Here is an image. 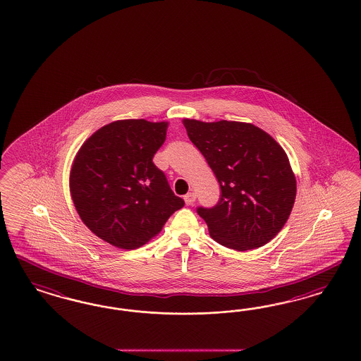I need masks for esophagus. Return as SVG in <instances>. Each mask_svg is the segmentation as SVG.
Masks as SVG:
<instances>
[{
  "instance_id": "34e87169",
  "label": "esophagus",
  "mask_w": 361,
  "mask_h": 361,
  "mask_svg": "<svg viewBox=\"0 0 361 361\" xmlns=\"http://www.w3.org/2000/svg\"><path fill=\"white\" fill-rule=\"evenodd\" d=\"M185 202H186L187 206H191L194 202H195V199H197V195H195V192H188L187 195H185Z\"/></svg>"
}]
</instances>
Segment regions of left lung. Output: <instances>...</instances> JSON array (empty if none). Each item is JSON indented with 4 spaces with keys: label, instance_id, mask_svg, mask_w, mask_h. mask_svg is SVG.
I'll return each instance as SVG.
<instances>
[{
    "label": "left lung",
    "instance_id": "1",
    "mask_svg": "<svg viewBox=\"0 0 361 361\" xmlns=\"http://www.w3.org/2000/svg\"><path fill=\"white\" fill-rule=\"evenodd\" d=\"M183 125L221 186L214 207L197 209L211 238L236 251L274 239L296 197V179L279 143L251 123L183 119Z\"/></svg>",
    "mask_w": 361,
    "mask_h": 361
}]
</instances>
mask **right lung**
Listing matches in <instances>:
<instances>
[{
  "label": "right lung",
  "instance_id": "1",
  "mask_svg": "<svg viewBox=\"0 0 361 361\" xmlns=\"http://www.w3.org/2000/svg\"><path fill=\"white\" fill-rule=\"evenodd\" d=\"M167 122L125 119L95 131L77 152L70 192L82 221L110 245H146L185 206L154 162Z\"/></svg>",
  "mask_w": 361,
  "mask_h": 361
}]
</instances>
